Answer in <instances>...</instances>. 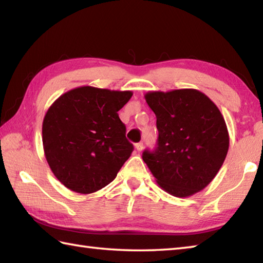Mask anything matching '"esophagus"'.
I'll use <instances>...</instances> for the list:
<instances>
[{
    "label": "esophagus",
    "instance_id": "esophagus-1",
    "mask_svg": "<svg viewBox=\"0 0 263 263\" xmlns=\"http://www.w3.org/2000/svg\"><path fill=\"white\" fill-rule=\"evenodd\" d=\"M136 149H137L138 153H141L142 149H143V143H142V142L137 143V144H136Z\"/></svg>",
    "mask_w": 263,
    "mask_h": 263
}]
</instances>
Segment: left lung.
Wrapping results in <instances>:
<instances>
[{"instance_id": "1", "label": "left lung", "mask_w": 263, "mask_h": 263, "mask_svg": "<svg viewBox=\"0 0 263 263\" xmlns=\"http://www.w3.org/2000/svg\"><path fill=\"white\" fill-rule=\"evenodd\" d=\"M156 115L157 147L142 159L158 185L178 198L190 197L214 180L224 163L230 137L224 117L195 89L144 95Z\"/></svg>"}]
</instances>
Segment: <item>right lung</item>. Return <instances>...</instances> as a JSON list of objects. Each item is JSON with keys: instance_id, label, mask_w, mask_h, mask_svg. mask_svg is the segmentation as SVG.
<instances>
[{"instance_id": "1", "label": "right lung", "mask_w": 263, "mask_h": 263, "mask_svg": "<svg viewBox=\"0 0 263 263\" xmlns=\"http://www.w3.org/2000/svg\"><path fill=\"white\" fill-rule=\"evenodd\" d=\"M132 97L90 86L63 93L43 121V146L53 174L72 191L89 194L116 177L133 152L117 111Z\"/></svg>"}]
</instances>
